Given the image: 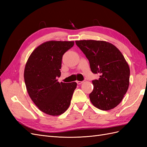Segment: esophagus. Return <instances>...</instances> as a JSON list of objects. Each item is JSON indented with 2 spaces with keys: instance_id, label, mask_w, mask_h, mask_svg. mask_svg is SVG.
<instances>
[{
  "instance_id": "obj_1",
  "label": "esophagus",
  "mask_w": 147,
  "mask_h": 147,
  "mask_svg": "<svg viewBox=\"0 0 147 147\" xmlns=\"http://www.w3.org/2000/svg\"><path fill=\"white\" fill-rule=\"evenodd\" d=\"M83 83V82H80V81H77V83L78 84H82Z\"/></svg>"
}]
</instances>
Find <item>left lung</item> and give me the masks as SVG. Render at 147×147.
<instances>
[{"label": "left lung", "instance_id": "1", "mask_svg": "<svg viewBox=\"0 0 147 147\" xmlns=\"http://www.w3.org/2000/svg\"><path fill=\"white\" fill-rule=\"evenodd\" d=\"M90 62L92 73L100 74L92 81L90 94L92 105L102 110L113 109L123 100L129 85L130 69L122 53L109 42L94 40L75 41Z\"/></svg>", "mask_w": 147, "mask_h": 147}]
</instances>
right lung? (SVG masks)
Returning <instances> with one entry per match:
<instances>
[{
	"instance_id": "add662e5",
	"label": "right lung",
	"mask_w": 147,
	"mask_h": 147,
	"mask_svg": "<svg viewBox=\"0 0 147 147\" xmlns=\"http://www.w3.org/2000/svg\"><path fill=\"white\" fill-rule=\"evenodd\" d=\"M74 41L51 40L38 46L26 64L24 78L30 99L38 109L51 116L64 113L70 104L77 83H59L62 58Z\"/></svg>"
}]
</instances>
